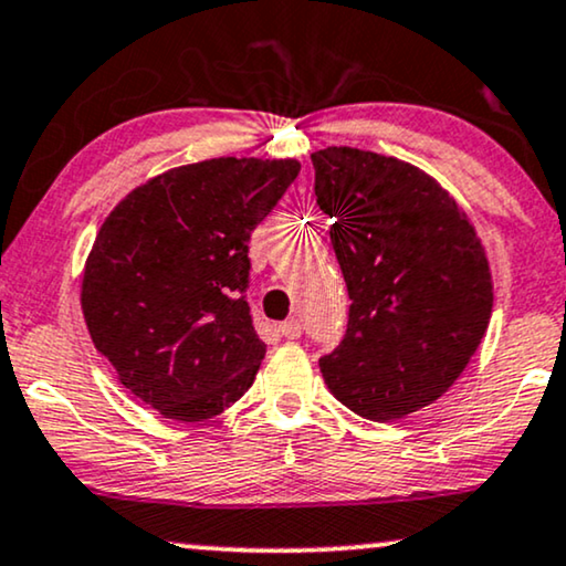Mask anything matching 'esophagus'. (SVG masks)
<instances>
[{
    "label": "esophagus",
    "instance_id": "esophagus-1",
    "mask_svg": "<svg viewBox=\"0 0 566 566\" xmlns=\"http://www.w3.org/2000/svg\"><path fill=\"white\" fill-rule=\"evenodd\" d=\"M279 332H282V336H287V339H297V336L303 334V324H300L297 318L284 321V324L279 326Z\"/></svg>",
    "mask_w": 566,
    "mask_h": 566
}]
</instances>
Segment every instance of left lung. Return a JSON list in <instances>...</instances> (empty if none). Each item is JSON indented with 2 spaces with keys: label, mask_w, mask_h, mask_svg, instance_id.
Here are the masks:
<instances>
[{
  "label": "left lung",
  "mask_w": 566,
  "mask_h": 566,
  "mask_svg": "<svg viewBox=\"0 0 566 566\" xmlns=\"http://www.w3.org/2000/svg\"><path fill=\"white\" fill-rule=\"evenodd\" d=\"M311 159L353 300L321 374L363 418H405L457 381L489 328L483 245L449 192L412 164L347 146Z\"/></svg>",
  "instance_id": "obj_1"
}]
</instances>
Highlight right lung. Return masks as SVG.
<instances>
[{"label": "right lung", "mask_w": 566, "mask_h": 566, "mask_svg": "<svg viewBox=\"0 0 566 566\" xmlns=\"http://www.w3.org/2000/svg\"><path fill=\"white\" fill-rule=\"evenodd\" d=\"M295 159H211L135 188L83 274L91 339L164 418L200 423L245 395L266 345L248 305L250 234L295 182Z\"/></svg>", "instance_id": "1"}]
</instances>
